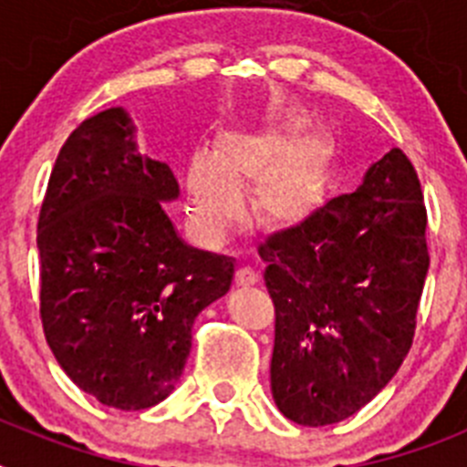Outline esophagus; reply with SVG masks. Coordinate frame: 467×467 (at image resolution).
Returning a JSON list of instances; mask_svg holds the SVG:
<instances>
[{
    "instance_id": "obj_1",
    "label": "esophagus",
    "mask_w": 467,
    "mask_h": 467,
    "mask_svg": "<svg viewBox=\"0 0 467 467\" xmlns=\"http://www.w3.org/2000/svg\"><path fill=\"white\" fill-rule=\"evenodd\" d=\"M259 280V275L254 274L250 266H241V269L236 271V285H241V287H250V285H254Z\"/></svg>"
}]
</instances>
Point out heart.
I'll list each match as a JSON object with an SVG mask.
<instances>
[{
  "label": "heart",
  "mask_w": 467,
  "mask_h": 467,
  "mask_svg": "<svg viewBox=\"0 0 467 467\" xmlns=\"http://www.w3.org/2000/svg\"><path fill=\"white\" fill-rule=\"evenodd\" d=\"M332 177V151L323 133L301 119L224 128L210 154L198 151L184 168L187 210L198 238L213 243L241 220L243 193L269 234H292L323 208Z\"/></svg>",
  "instance_id": "b5f03b06"
}]
</instances>
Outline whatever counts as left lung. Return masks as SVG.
I'll use <instances>...</instances> for the list:
<instances>
[{"label": "left lung", "instance_id": "left-lung-1", "mask_svg": "<svg viewBox=\"0 0 467 467\" xmlns=\"http://www.w3.org/2000/svg\"><path fill=\"white\" fill-rule=\"evenodd\" d=\"M426 205L402 150L353 193L259 247L275 306L271 393L299 426L339 423L377 398L411 348L426 283Z\"/></svg>", "mask_w": 467, "mask_h": 467}]
</instances>
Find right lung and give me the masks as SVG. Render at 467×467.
Returning a JSON list of instances; mask_svg holds the SVG:
<instances>
[{
  "instance_id": "obj_1",
  "label": "right lung",
  "mask_w": 467,
  "mask_h": 467,
  "mask_svg": "<svg viewBox=\"0 0 467 467\" xmlns=\"http://www.w3.org/2000/svg\"><path fill=\"white\" fill-rule=\"evenodd\" d=\"M171 168L142 156L123 107L86 119L63 144L36 224L41 325L84 393L123 411L175 390L193 320L224 296L234 259L187 245L163 203Z\"/></svg>"
}]
</instances>
